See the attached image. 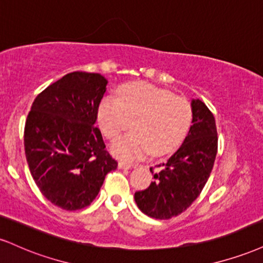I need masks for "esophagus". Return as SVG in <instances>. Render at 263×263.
Wrapping results in <instances>:
<instances>
[{
	"label": "esophagus",
	"mask_w": 263,
	"mask_h": 263,
	"mask_svg": "<svg viewBox=\"0 0 263 263\" xmlns=\"http://www.w3.org/2000/svg\"><path fill=\"white\" fill-rule=\"evenodd\" d=\"M118 166L120 167V169H132V167H135L136 165H134V164H127V163L120 162L118 164Z\"/></svg>",
	"instance_id": "esophagus-1"
}]
</instances>
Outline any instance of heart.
I'll list each match as a JSON object with an SVG mask.
<instances>
[{"mask_svg": "<svg viewBox=\"0 0 263 263\" xmlns=\"http://www.w3.org/2000/svg\"><path fill=\"white\" fill-rule=\"evenodd\" d=\"M118 100L106 97L98 109V123L109 140L131 128L135 131L114 142L110 151L122 160L141 159L152 153L162 157L182 143L192 121L187 100L156 85L134 82L118 89Z\"/></svg>", "mask_w": 263, "mask_h": 263, "instance_id": "heart-1", "label": "heart"}]
</instances>
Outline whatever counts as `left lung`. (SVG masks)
Instances as JSON below:
<instances>
[{"mask_svg": "<svg viewBox=\"0 0 263 263\" xmlns=\"http://www.w3.org/2000/svg\"><path fill=\"white\" fill-rule=\"evenodd\" d=\"M191 107L192 126L181 147L158 165L162 170L154 174L156 181L135 194L138 208L156 219H169L187 210L213 169L218 149L216 120L200 99H192Z\"/></svg>", "mask_w": 263, "mask_h": 263, "instance_id": "1", "label": "left lung"}]
</instances>
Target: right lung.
<instances>
[{
  "label": "right lung",
  "mask_w": 263,
  "mask_h": 263,
  "mask_svg": "<svg viewBox=\"0 0 263 263\" xmlns=\"http://www.w3.org/2000/svg\"><path fill=\"white\" fill-rule=\"evenodd\" d=\"M107 81L72 72L35 98L24 127L31 176L51 203L66 211L89 205L118 162L94 126Z\"/></svg>",
  "instance_id": "1"
}]
</instances>
